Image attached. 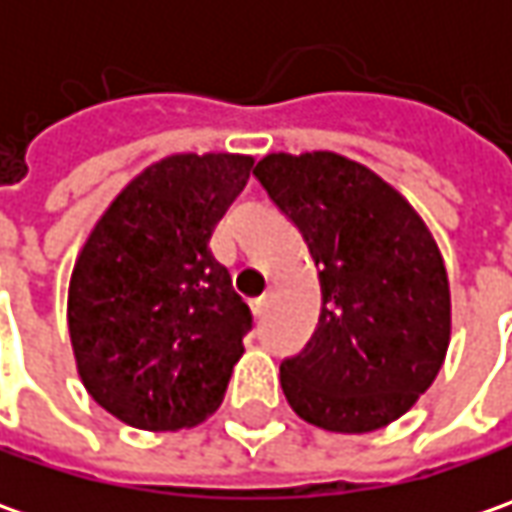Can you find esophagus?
Returning <instances> with one entry per match:
<instances>
[{
  "label": "esophagus",
  "instance_id": "34e87169",
  "mask_svg": "<svg viewBox=\"0 0 512 512\" xmlns=\"http://www.w3.org/2000/svg\"><path fill=\"white\" fill-rule=\"evenodd\" d=\"M267 302H270V296H267V293H262L259 299H253V302H250V307H253V313H256V316H265V313H267Z\"/></svg>",
  "mask_w": 512,
  "mask_h": 512
}]
</instances>
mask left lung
Masks as SVG:
<instances>
[{"instance_id": "obj_1", "label": "left lung", "mask_w": 512, "mask_h": 512, "mask_svg": "<svg viewBox=\"0 0 512 512\" xmlns=\"http://www.w3.org/2000/svg\"><path fill=\"white\" fill-rule=\"evenodd\" d=\"M256 179L319 267L322 313L279 367L287 404L330 433L402 419L450 344V282L430 227L379 173L333 150L267 153Z\"/></svg>"}]
</instances>
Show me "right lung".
I'll list each match as a JSON object with an SVG mask.
<instances>
[{"label": "right lung", "instance_id": "1", "mask_svg": "<svg viewBox=\"0 0 512 512\" xmlns=\"http://www.w3.org/2000/svg\"><path fill=\"white\" fill-rule=\"evenodd\" d=\"M253 156L170 153L96 219L68 287L76 373L90 399L139 430L196 427L242 359L250 307L210 253Z\"/></svg>", "mask_w": 512, "mask_h": 512}]
</instances>
